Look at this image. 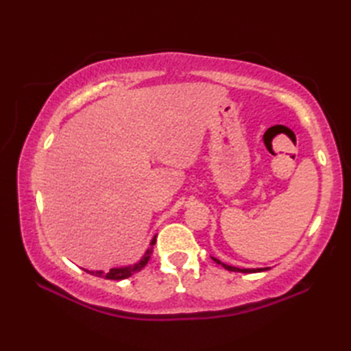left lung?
Returning a JSON list of instances; mask_svg holds the SVG:
<instances>
[{"instance_id": "1", "label": "left lung", "mask_w": 351, "mask_h": 351, "mask_svg": "<svg viewBox=\"0 0 351 351\" xmlns=\"http://www.w3.org/2000/svg\"><path fill=\"white\" fill-rule=\"evenodd\" d=\"M213 259H214L217 264L225 267L226 270H229V271H238V273H258V271H267V270H268V267H267V268H238V267H232V265L223 264V263H220L219 259H215V258H213Z\"/></svg>"}]
</instances>
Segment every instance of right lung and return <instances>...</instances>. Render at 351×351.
<instances>
[{"label": "right lung", "mask_w": 351, "mask_h": 351, "mask_svg": "<svg viewBox=\"0 0 351 351\" xmlns=\"http://www.w3.org/2000/svg\"><path fill=\"white\" fill-rule=\"evenodd\" d=\"M155 238H156V235L152 238V241H151V247H149V249L146 250L145 256L141 258L137 264L128 265V267L111 268V270H110L108 273H104V271H88V270H86V271H87V273H90V274H93V276H98V278H106V279H111V280H122V279L130 278V276L136 274L137 271H140L141 268H143V267L147 264L149 258H151V255H152V247H154V244H155Z\"/></svg>", "instance_id": "1"}]
</instances>
